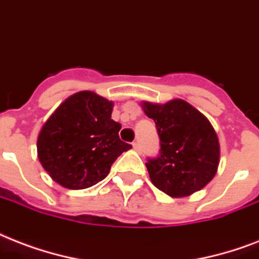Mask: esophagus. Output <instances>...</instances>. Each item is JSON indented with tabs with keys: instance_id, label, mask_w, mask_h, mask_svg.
Returning <instances> with one entry per match:
<instances>
[{
	"instance_id": "esophagus-1",
	"label": "esophagus",
	"mask_w": 259,
	"mask_h": 259,
	"mask_svg": "<svg viewBox=\"0 0 259 259\" xmlns=\"http://www.w3.org/2000/svg\"><path fill=\"white\" fill-rule=\"evenodd\" d=\"M132 147H134V150L138 152H140V144L139 143H134L132 144Z\"/></svg>"
}]
</instances>
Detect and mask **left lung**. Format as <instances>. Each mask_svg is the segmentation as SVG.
I'll return each mask as SVG.
<instances>
[{
    "label": "left lung",
    "mask_w": 259,
    "mask_h": 259,
    "mask_svg": "<svg viewBox=\"0 0 259 259\" xmlns=\"http://www.w3.org/2000/svg\"><path fill=\"white\" fill-rule=\"evenodd\" d=\"M146 116L157 124L161 151L148 159L150 180L170 197H186L215 177L220 144L209 120L184 100L166 104L143 101Z\"/></svg>",
    "instance_id": "obj_1"
}]
</instances>
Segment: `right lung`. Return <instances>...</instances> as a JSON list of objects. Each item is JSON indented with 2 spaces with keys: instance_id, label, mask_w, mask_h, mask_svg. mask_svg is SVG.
<instances>
[{
  "instance_id": "right-lung-1",
  "label": "right lung",
  "mask_w": 259,
  "mask_h": 259,
  "mask_svg": "<svg viewBox=\"0 0 259 259\" xmlns=\"http://www.w3.org/2000/svg\"><path fill=\"white\" fill-rule=\"evenodd\" d=\"M113 102L94 92L70 96L37 136V158L50 177L67 189H86L107 177L120 154L132 147L119 138Z\"/></svg>"
}]
</instances>
